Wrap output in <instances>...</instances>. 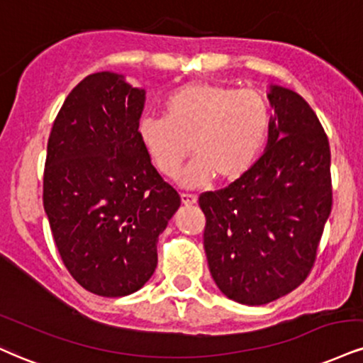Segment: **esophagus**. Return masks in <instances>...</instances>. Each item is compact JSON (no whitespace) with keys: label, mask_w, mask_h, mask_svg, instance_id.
<instances>
[{"label":"esophagus","mask_w":363,"mask_h":363,"mask_svg":"<svg viewBox=\"0 0 363 363\" xmlns=\"http://www.w3.org/2000/svg\"><path fill=\"white\" fill-rule=\"evenodd\" d=\"M181 199H182V204H186V206H191V204H194L196 201H198V196L182 193L181 194Z\"/></svg>","instance_id":"obj_1"}]
</instances>
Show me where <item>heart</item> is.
<instances>
[{
	"label": "heart",
	"instance_id": "b5f03b06",
	"mask_svg": "<svg viewBox=\"0 0 363 363\" xmlns=\"http://www.w3.org/2000/svg\"><path fill=\"white\" fill-rule=\"evenodd\" d=\"M269 126V104L260 93L196 82L165 99L162 118H142L137 133L157 170L169 179L193 152L181 181L201 187L215 176L223 182L242 177L255 164Z\"/></svg>",
	"mask_w": 363,
	"mask_h": 363
}]
</instances>
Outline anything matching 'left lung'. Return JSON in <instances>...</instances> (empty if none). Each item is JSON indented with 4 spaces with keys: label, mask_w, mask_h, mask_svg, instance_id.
<instances>
[{
    "label": "left lung",
    "mask_w": 363,
    "mask_h": 363,
    "mask_svg": "<svg viewBox=\"0 0 363 363\" xmlns=\"http://www.w3.org/2000/svg\"><path fill=\"white\" fill-rule=\"evenodd\" d=\"M269 143L223 189L199 196L209 272L226 298L260 306L301 286L316 262L333 206L331 152L316 113L270 86Z\"/></svg>",
    "instance_id": "1"
}]
</instances>
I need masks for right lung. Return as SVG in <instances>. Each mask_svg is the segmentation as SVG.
<instances>
[{"label":"right lung","mask_w":363,"mask_h":363,"mask_svg":"<svg viewBox=\"0 0 363 363\" xmlns=\"http://www.w3.org/2000/svg\"><path fill=\"white\" fill-rule=\"evenodd\" d=\"M145 91L96 72L69 93L47 143L43 208L65 269L121 298L152 277L157 240L181 196L152 165L137 126Z\"/></svg>","instance_id":"1"}]
</instances>
